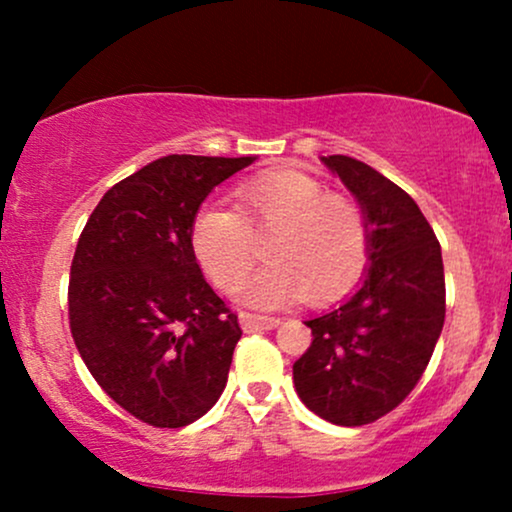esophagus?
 <instances>
[{
	"mask_svg": "<svg viewBox=\"0 0 512 512\" xmlns=\"http://www.w3.org/2000/svg\"><path fill=\"white\" fill-rule=\"evenodd\" d=\"M279 317H267V315H252V313H240V327L245 332H262V330H274L279 327Z\"/></svg>",
	"mask_w": 512,
	"mask_h": 512,
	"instance_id": "1",
	"label": "esophagus"
}]
</instances>
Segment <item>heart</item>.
<instances>
[{
    "instance_id": "heart-1",
    "label": "heart",
    "mask_w": 512,
    "mask_h": 512,
    "mask_svg": "<svg viewBox=\"0 0 512 512\" xmlns=\"http://www.w3.org/2000/svg\"><path fill=\"white\" fill-rule=\"evenodd\" d=\"M240 211L204 202L190 226L199 267L223 291L238 289L269 233V264L252 274L240 298L281 308L298 298L325 303L361 276L368 257L366 219L349 199L327 195L301 170H272L238 187Z\"/></svg>"
}]
</instances>
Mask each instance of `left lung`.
I'll return each mask as SVG.
<instances>
[{
    "label": "left lung",
    "instance_id": "obj_1",
    "mask_svg": "<svg viewBox=\"0 0 512 512\" xmlns=\"http://www.w3.org/2000/svg\"><path fill=\"white\" fill-rule=\"evenodd\" d=\"M322 163L361 207L370 267L354 296L305 322L313 344L293 363V385L320 419L363 426L402 404L431 361L445 322L443 255L402 187L351 156Z\"/></svg>",
    "mask_w": 512,
    "mask_h": 512
}]
</instances>
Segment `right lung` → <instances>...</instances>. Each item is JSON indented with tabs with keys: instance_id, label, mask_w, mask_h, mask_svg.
Instances as JSON below:
<instances>
[{
	"instance_id": "add662e5",
	"label": "right lung",
	"mask_w": 512,
	"mask_h": 512,
	"mask_svg": "<svg viewBox=\"0 0 512 512\" xmlns=\"http://www.w3.org/2000/svg\"><path fill=\"white\" fill-rule=\"evenodd\" d=\"M252 161H151L105 192L76 243L74 344L108 397L149 426L192 424L226 387L243 332L204 279L190 226L209 192Z\"/></svg>"
}]
</instances>
